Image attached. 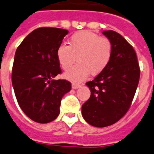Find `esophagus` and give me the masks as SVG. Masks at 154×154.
<instances>
[{
    "mask_svg": "<svg viewBox=\"0 0 154 154\" xmlns=\"http://www.w3.org/2000/svg\"><path fill=\"white\" fill-rule=\"evenodd\" d=\"M79 88H80V85H79V84H75V83H73V84H72V88H73V89H78Z\"/></svg>",
    "mask_w": 154,
    "mask_h": 154,
    "instance_id": "esophagus-1",
    "label": "esophagus"
}]
</instances>
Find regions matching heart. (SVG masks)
<instances>
[{
    "label": "heart",
    "instance_id": "obj_1",
    "mask_svg": "<svg viewBox=\"0 0 154 154\" xmlns=\"http://www.w3.org/2000/svg\"><path fill=\"white\" fill-rule=\"evenodd\" d=\"M69 45L61 44L57 49V58L62 68L66 71L75 63H79L65 73L64 77L78 83L84 80L89 73L97 75L107 68L112 57V42L91 31L74 34Z\"/></svg>",
    "mask_w": 154,
    "mask_h": 154
}]
</instances>
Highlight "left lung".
<instances>
[{
  "instance_id": "obj_1",
  "label": "left lung",
  "mask_w": 154,
  "mask_h": 154,
  "mask_svg": "<svg viewBox=\"0 0 154 154\" xmlns=\"http://www.w3.org/2000/svg\"><path fill=\"white\" fill-rule=\"evenodd\" d=\"M103 34L112 43L109 65L86 84L91 96L82 106V115L91 125H112L125 115L135 96L140 79V67L134 49L113 30Z\"/></svg>"
}]
</instances>
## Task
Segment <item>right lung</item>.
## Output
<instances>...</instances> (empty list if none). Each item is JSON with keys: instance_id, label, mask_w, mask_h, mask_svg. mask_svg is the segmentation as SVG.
<instances>
[{"instance_id": "add662e5", "label": "right lung", "mask_w": 154, "mask_h": 154, "mask_svg": "<svg viewBox=\"0 0 154 154\" xmlns=\"http://www.w3.org/2000/svg\"><path fill=\"white\" fill-rule=\"evenodd\" d=\"M68 30L41 27L26 37L14 56L12 83L20 108L29 118L45 124L60 112L63 96L71 89L65 79H53L62 73L57 49Z\"/></svg>"}]
</instances>
